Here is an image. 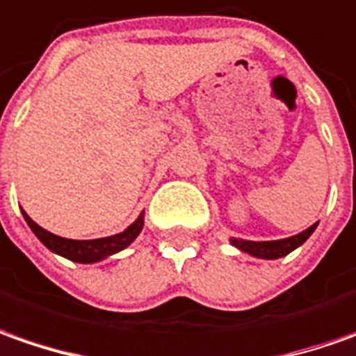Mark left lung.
Listing matches in <instances>:
<instances>
[{
  "label": "left lung",
  "mask_w": 356,
  "mask_h": 356,
  "mask_svg": "<svg viewBox=\"0 0 356 356\" xmlns=\"http://www.w3.org/2000/svg\"><path fill=\"white\" fill-rule=\"evenodd\" d=\"M317 225H312L309 228H305L303 232L289 236L284 240H266V242H254V240H242V238H230L232 246H236L238 250L248 252L250 256L256 258H264V260H276L282 256H288L289 252L296 250L298 246H301L305 240L313 234Z\"/></svg>",
  "instance_id": "1"
}]
</instances>
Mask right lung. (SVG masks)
Here are the masks:
<instances>
[{
	"label": "right lung",
	"instance_id": "add662e5",
	"mask_svg": "<svg viewBox=\"0 0 356 356\" xmlns=\"http://www.w3.org/2000/svg\"><path fill=\"white\" fill-rule=\"evenodd\" d=\"M21 213L25 216L27 225H29L33 232H35V236L41 240L49 250L55 252L58 256H65V258L72 260V262L80 264L100 262V260H104L108 256L124 250L126 246H129L134 240L138 238V234H140L141 228H143V213H141L140 218H138L134 225H129L124 232H120V234L96 240H70L63 238V236H56L53 232L44 230V228L39 227L35 220H31V216L27 215L25 211H21Z\"/></svg>",
	"mask_w": 356,
	"mask_h": 356
}]
</instances>
